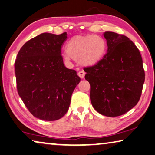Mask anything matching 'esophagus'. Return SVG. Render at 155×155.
Returning a JSON list of instances; mask_svg holds the SVG:
<instances>
[{
	"label": "esophagus",
	"instance_id": "obj_1",
	"mask_svg": "<svg viewBox=\"0 0 155 155\" xmlns=\"http://www.w3.org/2000/svg\"><path fill=\"white\" fill-rule=\"evenodd\" d=\"M85 74L84 70H80V71H78V77H79L81 78H84V77H85Z\"/></svg>",
	"mask_w": 155,
	"mask_h": 155
}]
</instances>
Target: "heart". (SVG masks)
<instances>
[{
  "label": "heart",
  "mask_w": 155,
  "mask_h": 155,
  "mask_svg": "<svg viewBox=\"0 0 155 155\" xmlns=\"http://www.w3.org/2000/svg\"><path fill=\"white\" fill-rule=\"evenodd\" d=\"M107 49L103 38L94 35H77L70 39L67 45L65 59L71 58L85 66L94 65L102 58Z\"/></svg>",
  "instance_id": "b5f03b06"
}]
</instances>
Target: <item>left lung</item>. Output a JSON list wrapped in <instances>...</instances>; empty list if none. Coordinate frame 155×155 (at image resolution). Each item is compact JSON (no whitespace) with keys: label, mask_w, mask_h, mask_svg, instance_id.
Here are the masks:
<instances>
[{"label":"left lung","mask_w":155,"mask_h":155,"mask_svg":"<svg viewBox=\"0 0 155 155\" xmlns=\"http://www.w3.org/2000/svg\"><path fill=\"white\" fill-rule=\"evenodd\" d=\"M107 54L93 66L85 67L92 107L108 117L123 115L137 104L145 81L139 50L127 37L105 32Z\"/></svg>","instance_id":"8db88e82"}]
</instances>
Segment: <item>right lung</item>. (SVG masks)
Listing matches in <instances>:
<instances>
[{
    "instance_id": "1",
    "label": "right lung",
    "mask_w": 155,
    "mask_h": 155,
    "mask_svg": "<svg viewBox=\"0 0 155 155\" xmlns=\"http://www.w3.org/2000/svg\"><path fill=\"white\" fill-rule=\"evenodd\" d=\"M66 39V33H41L23 45L15 61L18 93L31 114L43 120L65 115L81 81L63 64L61 47Z\"/></svg>"
}]
</instances>
